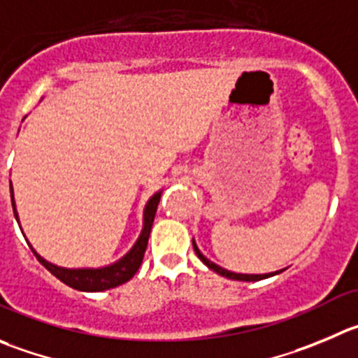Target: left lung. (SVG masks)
<instances>
[{
	"instance_id": "1",
	"label": "left lung",
	"mask_w": 358,
	"mask_h": 358,
	"mask_svg": "<svg viewBox=\"0 0 358 358\" xmlns=\"http://www.w3.org/2000/svg\"><path fill=\"white\" fill-rule=\"evenodd\" d=\"M193 250H195L196 257H199L200 260H202L203 264L210 268V271H214L216 274H220V275H224V278H228V279H236V281H260V279L271 278V275H275V274H279V272H283V271H275V272H268V274H237V272H230V271H227V268L220 267V265H216L214 262H210L209 258L203 257V255L200 253L199 246L195 244V241H193Z\"/></svg>"
}]
</instances>
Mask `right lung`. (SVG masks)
Returning a JSON list of instances; mask_svg holds the SVG:
<instances>
[{
  "label": "right lung",
  "instance_id": "right-lung-1",
  "mask_svg": "<svg viewBox=\"0 0 358 358\" xmlns=\"http://www.w3.org/2000/svg\"><path fill=\"white\" fill-rule=\"evenodd\" d=\"M10 196H12V206H13V214H15V220L19 223V216H17L15 210V202H13V189L12 182H10ZM159 199H162V192L155 193V195L149 199V202L145 203L144 209V227H142V232L138 236L137 243L131 248L121 260H117L115 264L107 265V267L100 268H64L57 267V265L50 264L45 258L40 257L35 250L31 248V251L35 253V257L38 258L40 264L50 272V274L56 275L59 281H63L68 287L75 288V290L80 292H103L108 288H115L119 285L130 281L135 275V272L138 271L142 264V258H144L145 248H148L149 234H151L152 221H155L156 209H158Z\"/></svg>",
  "mask_w": 358,
  "mask_h": 358
}]
</instances>
